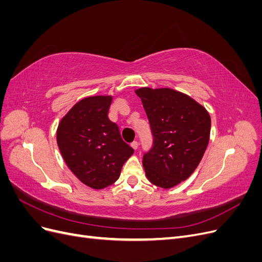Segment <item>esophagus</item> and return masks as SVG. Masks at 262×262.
I'll return each instance as SVG.
<instances>
[{
    "instance_id": "1",
    "label": "esophagus",
    "mask_w": 262,
    "mask_h": 262,
    "mask_svg": "<svg viewBox=\"0 0 262 262\" xmlns=\"http://www.w3.org/2000/svg\"><path fill=\"white\" fill-rule=\"evenodd\" d=\"M131 146H132V148L133 149H138L139 148V143H138V142L137 141H134V142H132V143H131Z\"/></svg>"
}]
</instances>
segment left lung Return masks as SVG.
<instances>
[{"mask_svg":"<svg viewBox=\"0 0 262 262\" xmlns=\"http://www.w3.org/2000/svg\"><path fill=\"white\" fill-rule=\"evenodd\" d=\"M136 94L153 134V146L142 162L145 175L157 187H175L202 160L210 140V115L188 95L171 89L141 87Z\"/></svg>","mask_w":262,"mask_h":262,"instance_id":"obj_1","label":"left lung"}]
</instances>
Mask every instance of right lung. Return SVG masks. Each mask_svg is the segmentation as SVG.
I'll use <instances>...</instances> for the list:
<instances>
[{
  "label": "right lung",
  "mask_w": 262,
  "mask_h": 262,
  "mask_svg": "<svg viewBox=\"0 0 262 262\" xmlns=\"http://www.w3.org/2000/svg\"><path fill=\"white\" fill-rule=\"evenodd\" d=\"M113 96L83 98L61 119L57 142L63 160L77 179L93 189L116 182L133 148L109 120Z\"/></svg>",
  "instance_id": "obj_1"
}]
</instances>
